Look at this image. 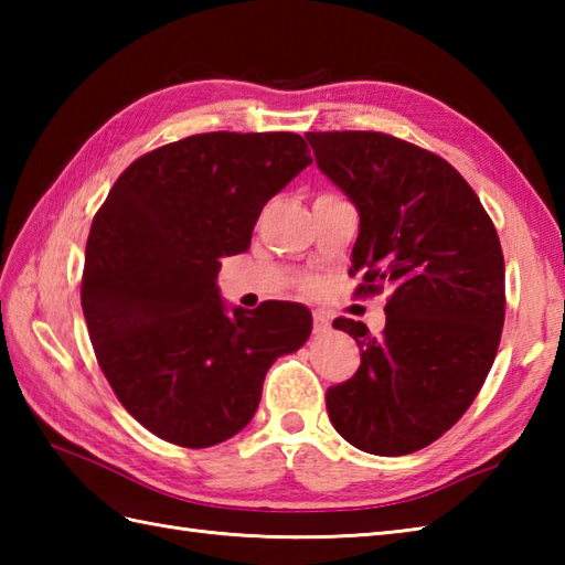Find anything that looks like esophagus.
Returning a JSON list of instances; mask_svg holds the SVG:
<instances>
[{
    "label": "esophagus",
    "mask_w": 565,
    "mask_h": 565,
    "mask_svg": "<svg viewBox=\"0 0 565 565\" xmlns=\"http://www.w3.org/2000/svg\"><path fill=\"white\" fill-rule=\"evenodd\" d=\"M330 330V318L326 313H313V332L322 334Z\"/></svg>",
    "instance_id": "34e87169"
}]
</instances>
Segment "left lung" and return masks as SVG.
I'll list each match as a JSON object with an SVG mask.
<instances>
[{"mask_svg": "<svg viewBox=\"0 0 565 565\" xmlns=\"http://www.w3.org/2000/svg\"><path fill=\"white\" fill-rule=\"evenodd\" d=\"M316 162L359 209L356 296L391 286L379 340L338 318L362 350L326 393L330 423L356 449L403 456L459 423L495 362L505 259L481 199L454 167L376 130L308 134Z\"/></svg>", "mask_w": 565, "mask_h": 565, "instance_id": "left-lung-1", "label": "left lung"}]
</instances>
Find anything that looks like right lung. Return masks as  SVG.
I'll list each match as a JSON object with an SVG mask.
<instances>
[{
  "instance_id": "right-lung-1",
  "label": "right lung",
  "mask_w": 565,
  "mask_h": 565,
  "mask_svg": "<svg viewBox=\"0 0 565 565\" xmlns=\"http://www.w3.org/2000/svg\"><path fill=\"white\" fill-rule=\"evenodd\" d=\"M313 162L298 134L189 136L130 162L92 221L82 271L89 340L116 398L186 449L231 439L255 415L276 356L313 320L267 301L225 313L221 257L249 247L259 213Z\"/></svg>"
}]
</instances>
